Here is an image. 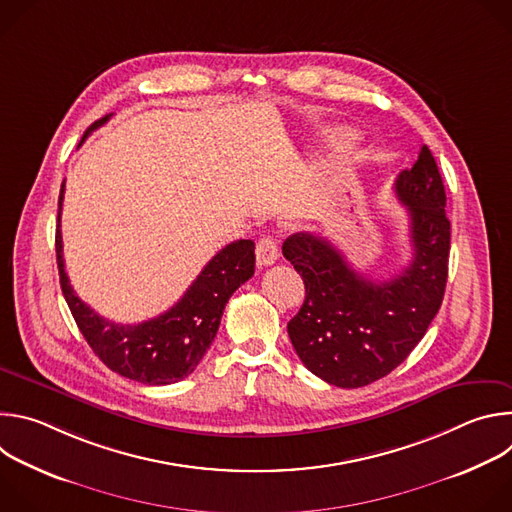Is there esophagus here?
Here are the masks:
<instances>
[{
	"label": "esophagus",
	"instance_id": "obj_1",
	"mask_svg": "<svg viewBox=\"0 0 512 512\" xmlns=\"http://www.w3.org/2000/svg\"><path fill=\"white\" fill-rule=\"evenodd\" d=\"M257 265L259 267H267V265H273L279 257V249H277V243L275 239L271 237H263L259 243H257Z\"/></svg>",
	"mask_w": 512,
	"mask_h": 512
}]
</instances>
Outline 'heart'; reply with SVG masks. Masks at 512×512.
<instances>
[{
	"label": "heart",
	"instance_id": "obj_1",
	"mask_svg": "<svg viewBox=\"0 0 512 512\" xmlns=\"http://www.w3.org/2000/svg\"><path fill=\"white\" fill-rule=\"evenodd\" d=\"M338 137L344 139V141H348V139H352V133H350V131H342Z\"/></svg>",
	"mask_w": 512,
	"mask_h": 512
}]
</instances>
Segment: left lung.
Returning <instances> with one entry per match:
<instances>
[{
  "mask_svg": "<svg viewBox=\"0 0 512 512\" xmlns=\"http://www.w3.org/2000/svg\"><path fill=\"white\" fill-rule=\"evenodd\" d=\"M395 194L407 206L413 253L393 279L360 275L324 237L298 233L283 243V257L306 285V300L287 324L291 344L308 371L342 389L371 385L397 369L444 300L450 221L427 145L395 178Z\"/></svg>",
  "mask_w": 512,
  "mask_h": 512,
  "instance_id": "1",
  "label": "left lung"
}]
</instances>
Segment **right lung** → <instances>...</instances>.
<instances>
[{
    "label": "right lung",
    "instance_id": "obj_1",
    "mask_svg": "<svg viewBox=\"0 0 512 512\" xmlns=\"http://www.w3.org/2000/svg\"><path fill=\"white\" fill-rule=\"evenodd\" d=\"M109 119L111 115H105L95 121L85 131L81 143ZM62 200L64 182L58 196L56 225L60 287L72 318L93 352L113 373L143 385H170L188 377L210 348L229 298L255 273V243L241 239L218 251L192 281L178 304L158 318L139 324H115L81 302L68 281L60 235Z\"/></svg>",
    "mask_w": 512,
    "mask_h": 512
}]
</instances>
